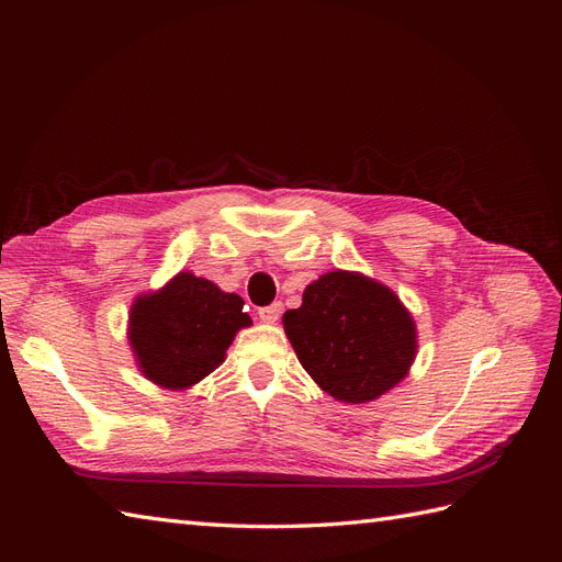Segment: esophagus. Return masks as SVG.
<instances>
[{
  "label": "esophagus",
  "instance_id": "obj_1",
  "mask_svg": "<svg viewBox=\"0 0 562 562\" xmlns=\"http://www.w3.org/2000/svg\"><path fill=\"white\" fill-rule=\"evenodd\" d=\"M281 310H283L281 302H274V304H269V307H262L258 314L265 323H277L281 316Z\"/></svg>",
  "mask_w": 562,
  "mask_h": 562
}]
</instances>
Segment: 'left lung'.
I'll list each match as a JSON object with an SVG mask.
<instances>
[{
	"instance_id": "left-lung-1",
	"label": "left lung",
	"mask_w": 562,
	"mask_h": 562,
	"mask_svg": "<svg viewBox=\"0 0 562 562\" xmlns=\"http://www.w3.org/2000/svg\"><path fill=\"white\" fill-rule=\"evenodd\" d=\"M283 328L312 380L342 403L375 401L417 356L415 321L398 295L359 271L335 269L304 288Z\"/></svg>"
}]
</instances>
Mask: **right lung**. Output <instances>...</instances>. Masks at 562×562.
<instances>
[{
  "label": "right lung",
  "mask_w": 562,
  "mask_h": 562,
  "mask_svg": "<svg viewBox=\"0 0 562 562\" xmlns=\"http://www.w3.org/2000/svg\"><path fill=\"white\" fill-rule=\"evenodd\" d=\"M244 300L180 271L161 291L135 297L128 342L143 375L164 389H190L225 361L234 335L250 326Z\"/></svg>",
  "instance_id": "1"
}]
</instances>
